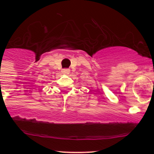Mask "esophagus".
Returning <instances> with one entry per match:
<instances>
[{
    "label": "esophagus",
    "instance_id": "esophagus-1",
    "mask_svg": "<svg viewBox=\"0 0 154 154\" xmlns=\"http://www.w3.org/2000/svg\"><path fill=\"white\" fill-rule=\"evenodd\" d=\"M69 72H70L69 69H63L62 70V73H63V74H69Z\"/></svg>",
    "mask_w": 154,
    "mask_h": 154
}]
</instances>
